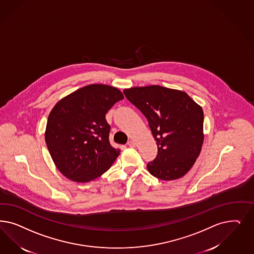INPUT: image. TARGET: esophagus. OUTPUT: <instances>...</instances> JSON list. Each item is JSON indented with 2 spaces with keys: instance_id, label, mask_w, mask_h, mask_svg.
I'll return each instance as SVG.
<instances>
[{
  "instance_id": "34e87169",
  "label": "esophagus",
  "mask_w": 254,
  "mask_h": 254,
  "mask_svg": "<svg viewBox=\"0 0 254 254\" xmlns=\"http://www.w3.org/2000/svg\"><path fill=\"white\" fill-rule=\"evenodd\" d=\"M128 146H129V147H135V146H136V143H135L134 141L131 140L130 142H128Z\"/></svg>"
}]
</instances>
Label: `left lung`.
<instances>
[{
    "mask_svg": "<svg viewBox=\"0 0 254 254\" xmlns=\"http://www.w3.org/2000/svg\"><path fill=\"white\" fill-rule=\"evenodd\" d=\"M123 93L147 118L158 146L155 160L147 164L148 172L163 180L182 178L203 146L202 107L186 92L159 85L132 87Z\"/></svg>",
    "mask_w": 254,
    "mask_h": 254,
    "instance_id": "8db88e82",
    "label": "left lung"
}]
</instances>
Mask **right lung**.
Instances as JSON below:
<instances>
[{"label": "right lung", "instance_id": "obj_1", "mask_svg": "<svg viewBox=\"0 0 254 254\" xmlns=\"http://www.w3.org/2000/svg\"><path fill=\"white\" fill-rule=\"evenodd\" d=\"M124 98L119 89L90 84L61 99L49 115L45 140L58 170L86 183L107 171L120 154L109 143L107 111Z\"/></svg>", "mask_w": 254, "mask_h": 254}]
</instances>
